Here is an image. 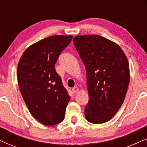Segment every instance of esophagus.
Masks as SVG:
<instances>
[{"label": "esophagus", "instance_id": "34e87169", "mask_svg": "<svg viewBox=\"0 0 147 147\" xmlns=\"http://www.w3.org/2000/svg\"><path fill=\"white\" fill-rule=\"evenodd\" d=\"M78 90H79V88H77V87H74L72 88V92H73V93H77L78 92Z\"/></svg>", "mask_w": 147, "mask_h": 147}]
</instances>
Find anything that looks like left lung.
Returning a JSON list of instances; mask_svg holds the SVG:
<instances>
[{
    "mask_svg": "<svg viewBox=\"0 0 147 147\" xmlns=\"http://www.w3.org/2000/svg\"><path fill=\"white\" fill-rule=\"evenodd\" d=\"M73 42L87 74L86 120L93 124L109 121L121 107L127 92V57L118 44L100 35H78Z\"/></svg>",
    "mask_w": 147,
    "mask_h": 147,
    "instance_id": "obj_1",
    "label": "left lung"
}]
</instances>
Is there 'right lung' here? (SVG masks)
<instances>
[{
    "label": "right lung",
    "mask_w": 147,
    "mask_h": 147,
    "mask_svg": "<svg viewBox=\"0 0 147 147\" xmlns=\"http://www.w3.org/2000/svg\"><path fill=\"white\" fill-rule=\"evenodd\" d=\"M72 35H53L32 44L24 51L17 67L20 92L31 115L47 126L63 121L70 96L55 64Z\"/></svg>",
    "instance_id": "add662e5"
}]
</instances>
